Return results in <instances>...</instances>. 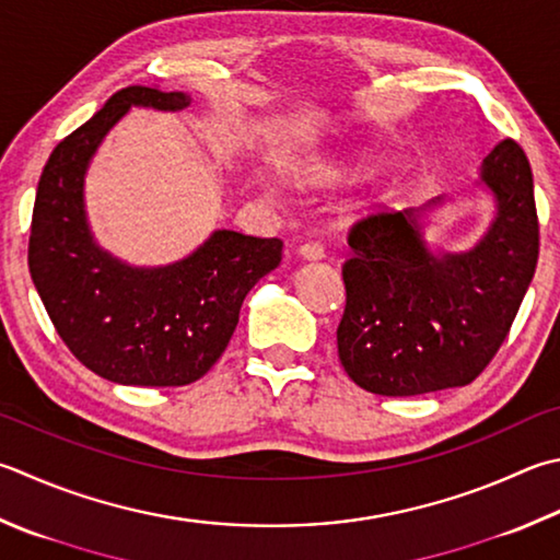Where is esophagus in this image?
<instances>
[{
	"label": "esophagus",
	"mask_w": 560,
	"mask_h": 560,
	"mask_svg": "<svg viewBox=\"0 0 560 560\" xmlns=\"http://www.w3.org/2000/svg\"><path fill=\"white\" fill-rule=\"evenodd\" d=\"M298 253L304 260H322L324 258V246L319 244V241H307V244L300 246Z\"/></svg>",
	"instance_id": "34e87169"
}]
</instances>
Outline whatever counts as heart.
<instances>
[{
    "mask_svg": "<svg viewBox=\"0 0 560 560\" xmlns=\"http://www.w3.org/2000/svg\"><path fill=\"white\" fill-rule=\"evenodd\" d=\"M348 175H351V171H348V167H339V171H334V173L326 175V183H341V180H346Z\"/></svg>",
    "mask_w": 560,
    "mask_h": 560,
    "instance_id": "b5f03b06",
    "label": "heart"
}]
</instances>
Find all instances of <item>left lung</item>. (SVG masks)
I'll return each instance as SVG.
<instances>
[{"label":"left lung","instance_id":"obj_1","mask_svg":"<svg viewBox=\"0 0 560 560\" xmlns=\"http://www.w3.org/2000/svg\"><path fill=\"white\" fill-rule=\"evenodd\" d=\"M480 183L498 205L466 253H431L421 209L375 212L348 231L346 310L336 343L358 387L411 397L476 380L508 339L539 260L534 177L520 143L500 141Z\"/></svg>","mask_w":560,"mask_h":560}]
</instances>
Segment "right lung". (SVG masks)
<instances>
[{
    "instance_id": "1",
    "label": "right lung",
    "mask_w": 560,
    "mask_h": 560,
    "mask_svg": "<svg viewBox=\"0 0 560 560\" xmlns=\"http://www.w3.org/2000/svg\"><path fill=\"white\" fill-rule=\"evenodd\" d=\"M131 104L177 112L189 97L131 84L52 149L31 219L28 272L62 343L84 368L119 385L180 387L226 351L241 304L278 268L282 241L221 229L163 268H133L94 244L84 173Z\"/></svg>"
}]
</instances>
